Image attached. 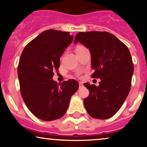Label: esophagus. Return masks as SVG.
I'll return each mask as SVG.
<instances>
[{"mask_svg":"<svg viewBox=\"0 0 147 147\" xmlns=\"http://www.w3.org/2000/svg\"><path fill=\"white\" fill-rule=\"evenodd\" d=\"M79 88H82L84 86V84H83V83H82V82H79Z\"/></svg>","mask_w":147,"mask_h":147,"instance_id":"esophagus-1","label":"esophagus"}]
</instances>
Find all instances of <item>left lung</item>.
Returning <instances> with one entry per match:
<instances>
[{
    "label": "left lung",
    "instance_id": "1",
    "mask_svg": "<svg viewBox=\"0 0 147 147\" xmlns=\"http://www.w3.org/2000/svg\"><path fill=\"white\" fill-rule=\"evenodd\" d=\"M89 49L92 78H99L98 86L89 83L84 86L89 95L84 99L88 113L95 119L113 116L122 107L129 95L134 71L132 58L127 46L112 34L92 31L77 34L74 43Z\"/></svg>",
    "mask_w": 147,
    "mask_h": 147
}]
</instances>
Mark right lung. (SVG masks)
<instances>
[{"mask_svg":"<svg viewBox=\"0 0 147 147\" xmlns=\"http://www.w3.org/2000/svg\"><path fill=\"white\" fill-rule=\"evenodd\" d=\"M72 40L68 32L45 30L25 47L20 57L18 77L21 96L30 112L42 120L63 117L79 88L75 79L61 85L52 79L53 72L59 71L61 56Z\"/></svg>","mask_w":147,"mask_h":147,"instance_id":"right-lung-1","label":"right lung"}]
</instances>
